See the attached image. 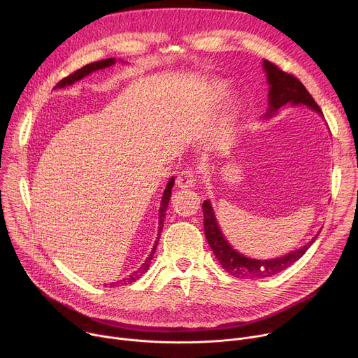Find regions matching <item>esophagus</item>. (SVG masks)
<instances>
[{
	"instance_id": "esophagus-1",
	"label": "esophagus",
	"mask_w": 358,
	"mask_h": 358,
	"mask_svg": "<svg viewBox=\"0 0 358 358\" xmlns=\"http://www.w3.org/2000/svg\"><path fill=\"white\" fill-rule=\"evenodd\" d=\"M197 173L194 170H184L177 177V185L180 188H192L196 185Z\"/></svg>"
}]
</instances>
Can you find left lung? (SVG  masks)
Masks as SVG:
<instances>
[{"mask_svg": "<svg viewBox=\"0 0 358 358\" xmlns=\"http://www.w3.org/2000/svg\"><path fill=\"white\" fill-rule=\"evenodd\" d=\"M264 69L266 71V79L271 86L269 94H268L269 108L264 117L268 119L273 116L278 109L289 103L294 106L295 105L309 106L311 109L317 110L320 115H322L320 106L317 105V102L314 101L311 94H309L306 87L299 82V79H296L291 73H287V71H283L269 60H264ZM203 216H204L206 239L213 253L216 255L217 260L220 262V265L223 266L224 271L241 279H264L282 272L283 269H287L292 264H295L296 260H299L318 237L317 234L308 245L285 256L269 259V260H257V259H250L241 253H237L227 243L217 224L216 216H214V211L208 200L203 203Z\"/></svg>", "mask_w": 358, "mask_h": 358, "instance_id": "left-lung-1", "label": "left lung"}]
</instances>
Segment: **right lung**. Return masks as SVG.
Instances as JSON below:
<instances>
[{
    "mask_svg": "<svg viewBox=\"0 0 358 358\" xmlns=\"http://www.w3.org/2000/svg\"><path fill=\"white\" fill-rule=\"evenodd\" d=\"M115 63V59H105V60H99V62H93V63H89V64H86V66H83L82 69H79V70H76L75 73H71V75H69L67 78H64V79H62L55 87H64V86H70V85H73L75 82H78V80H80V79H83L85 76H87V75H90L92 71H94V70H101V69H105V67H109V66H112ZM173 187H174V177L173 178H170V181H169V184H166V187H165V192H164V194H162V200H161V207H159V220H158V237H157V241H155V245H154V248H152V250H151V253L148 255V257L145 259V262L144 264H142V266L136 271V272H134L132 275H129L128 278H125L124 280H121L122 282V285H129V283H132V282H135L136 279H139L142 275H144L147 271H148V268H150V264H151V260H152V256H154V253H155V249H157V245H158V241H159V236H161V231H162V227H164V219H165V211H166V207H169V203H170V199H171V189H173Z\"/></svg>",
    "mask_w": 358,
    "mask_h": 358,
    "instance_id": "add662e5",
    "label": "right lung"
}]
</instances>
